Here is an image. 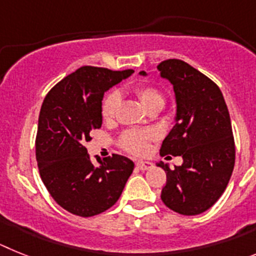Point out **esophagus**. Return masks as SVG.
<instances>
[{"mask_svg":"<svg viewBox=\"0 0 256 256\" xmlns=\"http://www.w3.org/2000/svg\"><path fill=\"white\" fill-rule=\"evenodd\" d=\"M136 168H140V170H150L153 168V164L150 161H138Z\"/></svg>","mask_w":256,"mask_h":256,"instance_id":"34e87169","label":"esophagus"}]
</instances>
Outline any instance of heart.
<instances>
[{
  "label": "heart",
  "instance_id": "1",
  "mask_svg": "<svg viewBox=\"0 0 256 256\" xmlns=\"http://www.w3.org/2000/svg\"><path fill=\"white\" fill-rule=\"evenodd\" d=\"M136 95L140 99L142 104L144 106H150L152 104H162L164 106V96L157 88H150V86H143V88H136ZM120 102V95L117 91H112L104 98L103 104H102V114L106 120L112 118L114 116L117 106ZM154 136L153 131H128L122 136V146L125 150L131 153L140 154L146 150L148 140Z\"/></svg>",
  "mask_w": 256,
  "mask_h": 256
}]
</instances>
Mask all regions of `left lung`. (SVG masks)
I'll return each instance as SVG.
<instances>
[{"label": "left lung", "mask_w": 256, "mask_h": 256, "mask_svg": "<svg viewBox=\"0 0 256 256\" xmlns=\"http://www.w3.org/2000/svg\"><path fill=\"white\" fill-rule=\"evenodd\" d=\"M157 70L172 85L176 104L175 125L162 142L161 154L183 158L174 170L157 164L168 176L161 198L175 212L201 214L223 194L234 168L230 112L220 88L186 62L168 59Z\"/></svg>", "instance_id": "1"}]
</instances>
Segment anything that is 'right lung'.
<instances>
[{"label":"right lung","mask_w":256,"mask_h":256,"mask_svg":"<svg viewBox=\"0 0 256 256\" xmlns=\"http://www.w3.org/2000/svg\"><path fill=\"white\" fill-rule=\"evenodd\" d=\"M134 70L81 66L54 86L42 103L36 138L41 179L58 205L88 218L114 205L134 162L113 154L94 165L85 144L103 122L104 92Z\"/></svg>","instance_id":"right-lung-1"}]
</instances>
